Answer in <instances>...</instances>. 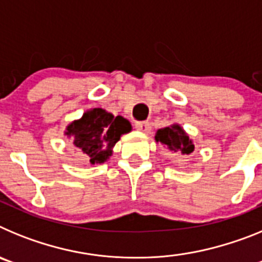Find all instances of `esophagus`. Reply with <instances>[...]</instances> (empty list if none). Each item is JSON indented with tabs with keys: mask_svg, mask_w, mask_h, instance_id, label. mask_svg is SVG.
I'll return each instance as SVG.
<instances>
[{
	"mask_svg": "<svg viewBox=\"0 0 262 262\" xmlns=\"http://www.w3.org/2000/svg\"><path fill=\"white\" fill-rule=\"evenodd\" d=\"M135 128L139 129V131H142V133H149L151 126L145 120H140V122H136L135 123Z\"/></svg>",
	"mask_w": 262,
	"mask_h": 262,
	"instance_id": "34e87169",
	"label": "esophagus"
}]
</instances>
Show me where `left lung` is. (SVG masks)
<instances>
[{
    "instance_id": "1",
    "label": "left lung",
    "mask_w": 262,
    "mask_h": 262,
    "mask_svg": "<svg viewBox=\"0 0 262 262\" xmlns=\"http://www.w3.org/2000/svg\"><path fill=\"white\" fill-rule=\"evenodd\" d=\"M155 139L156 142L164 144L170 151L181 155H190L194 151V144L178 124L159 129Z\"/></svg>"
}]
</instances>
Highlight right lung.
<instances>
[{
	"label": "right lung",
	"instance_id": "1",
	"mask_svg": "<svg viewBox=\"0 0 262 262\" xmlns=\"http://www.w3.org/2000/svg\"><path fill=\"white\" fill-rule=\"evenodd\" d=\"M131 131L123 117H114L103 108H93L67 127L66 135L73 136V144L84 152L92 164L103 163L113 154V147L122 134Z\"/></svg>",
	"mask_w": 262,
	"mask_h": 262
}]
</instances>
